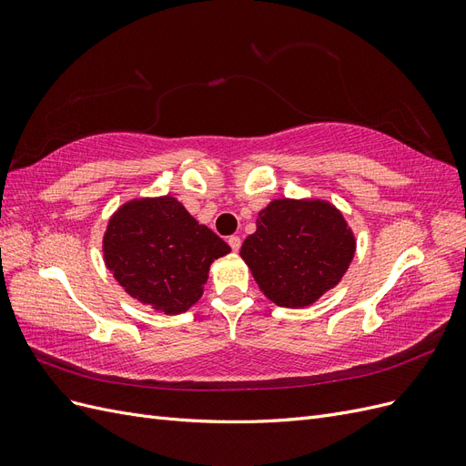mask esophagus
I'll return each mask as SVG.
<instances>
[{
  "label": "esophagus",
  "instance_id": "esophagus-1",
  "mask_svg": "<svg viewBox=\"0 0 466 466\" xmlns=\"http://www.w3.org/2000/svg\"><path fill=\"white\" fill-rule=\"evenodd\" d=\"M228 243H229V247H231L233 252H237L238 248H241V238H238L237 235H231V237L228 238Z\"/></svg>",
  "mask_w": 466,
  "mask_h": 466
}]
</instances>
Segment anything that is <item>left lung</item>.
Segmentation results:
<instances>
[{
	"instance_id": "1",
	"label": "left lung",
	"mask_w": 466,
	"mask_h": 466,
	"mask_svg": "<svg viewBox=\"0 0 466 466\" xmlns=\"http://www.w3.org/2000/svg\"><path fill=\"white\" fill-rule=\"evenodd\" d=\"M238 255L268 299L301 309L340 284L356 255V237L327 200L278 198L258 211L257 231Z\"/></svg>"
}]
</instances>
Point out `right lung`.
Segmentation results:
<instances>
[{"mask_svg": "<svg viewBox=\"0 0 466 466\" xmlns=\"http://www.w3.org/2000/svg\"><path fill=\"white\" fill-rule=\"evenodd\" d=\"M229 245L196 221L175 196L124 202L103 235V260L132 299L180 315L202 298L209 266Z\"/></svg>", "mask_w": 466, "mask_h": 466, "instance_id": "right-lung-1", "label": "right lung"}]
</instances>
